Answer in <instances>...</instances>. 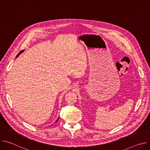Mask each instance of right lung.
I'll return each instance as SVG.
<instances>
[{
  "instance_id": "add662e5",
  "label": "right lung",
  "mask_w": 150,
  "mask_h": 150,
  "mask_svg": "<svg viewBox=\"0 0 150 150\" xmlns=\"http://www.w3.org/2000/svg\"><path fill=\"white\" fill-rule=\"evenodd\" d=\"M24 50H22V51H21V52H19V53H18V54H17V55H16V57H18V56H19V54H21V53H23V52H24ZM58 119H59V118H58V119H57V120H56V122H57V120H58Z\"/></svg>"
}]
</instances>
